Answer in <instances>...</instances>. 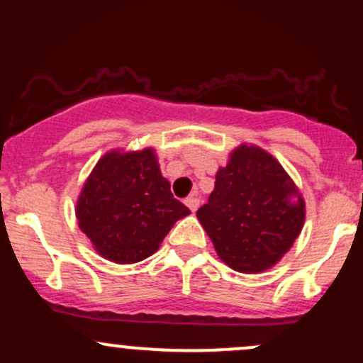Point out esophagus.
<instances>
[{"mask_svg": "<svg viewBox=\"0 0 363 363\" xmlns=\"http://www.w3.org/2000/svg\"><path fill=\"white\" fill-rule=\"evenodd\" d=\"M184 203H186V206L189 208L191 211H196L199 208V198L196 194H191V196H187V198L184 199Z\"/></svg>", "mask_w": 363, "mask_h": 363, "instance_id": "34e87169", "label": "esophagus"}]
</instances>
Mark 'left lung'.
I'll list each match as a JSON object with an SVG mask.
<instances>
[{
  "mask_svg": "<svg viewBox=\"0 0 363 363\" xmlns=\"http://www.w3.org/2000/svg\"><path fill=\"white\" fill-rule=\"evenodd\" d=\"M196 215L225 264L259 273L294 245L303 227L306 203L277 158L240 145L227 167L216 172L213 193Z\"/></svg>",
  "mask_w": 363,
  "mask_h": 363,
  "instance_id": "8db88e82",
  "label": "left lung"
}]
</instances>
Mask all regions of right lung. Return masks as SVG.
Wrapping results in <instances>:
<instances>
[{
  "mask_svg": "<svg viewBox=\"0 0 363 363\" xmlns=\"http://www.w3.org/2000/svg\"><path fill=\"white\" fill-rule=\"evenodd\" d=\"M189 208L170 193L152 148L106 153L77 203L82 232L102 257L131 264L152 256Z\"/></svg>",
  "mask_w": 363,
  "mask_h": 363,
  "instance_id": "right-lung-1",
  "label": "right lung"
}]
</instances>
